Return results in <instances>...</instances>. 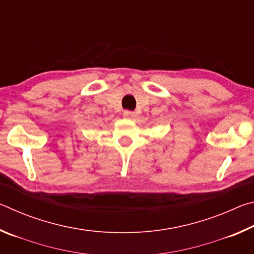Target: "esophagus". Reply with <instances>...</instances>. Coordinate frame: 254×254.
Here are the masks:
<instances>
[{
	"label": "esophagus",
	"instance_id": "obj_1",
	"mask_svg": "<svg viewBox=\"0 0 254 254\" xmlns=\"http://www.w3.org/2000/svg\"><path fill=\"white\" fill-rule=\"evenodd\" d=\"M123 115H124V117H126L127 119H130V120H133V119H134V118L136 117L134 112H132V111H124Z\"/></svg>",
	"mask_w": 254,
	"mask_h": 254
}]
</instances>
